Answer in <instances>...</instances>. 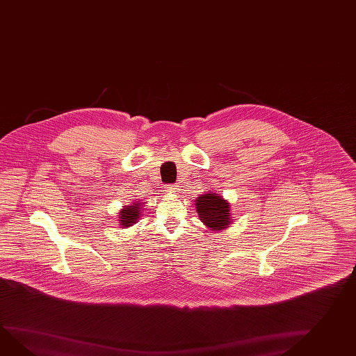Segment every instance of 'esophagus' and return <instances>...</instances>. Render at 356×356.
I'll list each match as a JSON object with an SVG mask.
<instances>
[{
    "mask_svg": "<svg viewBox=\"0 0 356 356\" xmlns=\"http://www.w3.org/2000/svg\"><path fill=\"white\" fill-rule=\"evenodd\" d=\"M179 185L177 184H171V185H168L167 186V191H171V193H176V191H179Z\"/></svg>",
    "mask_w": 356,
    "mask_h": 356,
    "instance_id": "34e87169",
    "label": "esophagus"
}]
</instances>
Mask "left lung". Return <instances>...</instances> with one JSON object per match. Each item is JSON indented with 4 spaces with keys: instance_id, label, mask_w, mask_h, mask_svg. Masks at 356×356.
Wrapping results in <instances>:
<instances>
[{
    "instance_id": "8db88e82",
    "label": "left lung",
    "mask_w": 356,
    "mask_h": 356,
    "mask_svg": "<svg viewBox=\"0 0 356 356\" xmlns=\"http://www.w3.org/2000/svg\"><path fill=\"white\" fill-rule=\"evenodd\" d=\"M195 202L198 216L207 227L212 230H222L232 222L229 203L220 195L207 193L198 197Z\"/></svg>"
}]
</instances>
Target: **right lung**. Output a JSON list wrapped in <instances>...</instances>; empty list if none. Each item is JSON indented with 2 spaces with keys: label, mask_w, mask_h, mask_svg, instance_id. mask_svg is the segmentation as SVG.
<instances>
[{
  "label": "right lung",
  "mask_w": 356,
  "mask_h": 356,
  "mask_svg": "<svg viewBox=\"0 0 356 356\" xmlns=\"http://www.w3.org/2000/svg\"><path fill=\"white\" fill-rule=\"evenodd\" d=\"M139 212L140 203H135L134 206H127L126 209H122V212L120 213L121 215L120 221H121L122 227L134 225L140 215Z\"/></svg>",
  "instance_id": "right-lung-1"
}]
</instances>
